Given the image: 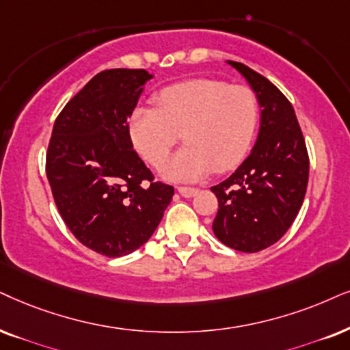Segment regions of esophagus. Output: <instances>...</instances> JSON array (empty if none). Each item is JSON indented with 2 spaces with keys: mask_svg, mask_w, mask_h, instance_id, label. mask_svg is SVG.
Instances as JSON below:
<instances>
[{
  "mask_svg": "<svg viewBox=\"0 0 350 350\" xmlns=\"http://www.w3.org/2000/svg\"><path fill=\"white\" fill-rule=\"evenodd\" d=\"M178 192H179L183 197L190 198V197L197 196L198 189H196V187H178Z\"/></svg>",
  "mask_w": 350,
  "mask_h": 350,
  "instance_id": "obj_1",
  "label": "esophagus"
}]
</instances>
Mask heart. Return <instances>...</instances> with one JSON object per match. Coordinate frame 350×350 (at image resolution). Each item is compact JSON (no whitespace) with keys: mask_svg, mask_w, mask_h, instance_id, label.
Wrapping results in <instances>:
<instances>
[{"mask_svg":"<svg viewBox=\"0 0 350 350\" xmlns=\"http://www.w3.org/2000/svg\"><path fill=\"white\" fill-rule=\"evenodd\" d=\"M258 96L247 85L192 79L163 88L157 108L137 106L131 137L150 165L166 163L179 135L187 145L165 167L172 180H197L244 160L258 124Z\"/></svg>","mask_w":350,"mask_h":350,"instance_id":"heart-1","label":"heart"}]
</instances>
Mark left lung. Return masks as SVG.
<instances>
[{
  "mask_svg": "<svg viewBox=\"0 0 350 350\" xmlns=\"http://www.w3.org/2000/svg\"><path fill=\"white\" fill-rule=\"evenodd\" d=\"M258 96L262 119L255 147L223 183L215 236L239 252H260L284 236L302 206L308 184V153L293 105L267 77L228 61Z\"/></svg>",
  "mask_w": 350,
  "mask_h": 350,
  "instance_id": "obj_1",
  "label": "left lung"
}]
</instances>
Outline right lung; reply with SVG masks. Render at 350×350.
<instances>
[{
  "label": "right lung",
  "mask_w": 350,
  "mask_h": 350,
  "mask_svg": "<svg viewBox=\"0 0 350 350\" xmlns=\"http://www.w3.org/2000/svg\"><path fill=\"white\" fill-rule=\"evenodd\" d=\"M152 77L145 69L96 74L56 118L48 145L61 218L81 244L109 258L142 247L174 196L132 148L129 118Z\"/></svg>",
  "instance_id": "right-lung-1"
}]
</instances>
